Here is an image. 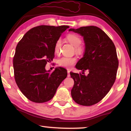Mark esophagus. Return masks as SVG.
Returning <instances> with one entry per match:
<instances>
[{"mask_svg":"<svg viewBox=\"0 0 131 131\" xmlns=\"http://www.w3.org/2000/svg\"><path fill=\"white\" fill-rule=\"evenodd\" d=\"M70 71L69 70H68V77H70Z\"/></svg>","mask_w":131,"mask_h":131,"instance_id":"esophagus-1","label":"esophagus"}]
</instances>
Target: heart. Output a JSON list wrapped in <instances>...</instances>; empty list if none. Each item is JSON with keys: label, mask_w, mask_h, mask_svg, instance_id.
<instances>
[{"label": "heart", "mask_w": 131, "mask_h": 131, "mask_svg": "<svg viewBox=\"0 0 131 131\" xmlns=\"http://www.w3.org/2000/svg\"><path fill=\"white\" fill-rule=\"evenodd\" d=\"M66 39L70 44L75 47V51L77 53H81L83 51V47L80 46L81 44V39L79 35L74 34H69ZM61 41L60 39L58 40L55 43L54 46V51L56 54H58L59 52L61 47ZM77 59L75 57H64L61 58L58 61V63L59 66L62 67L70 68L72 66H73L76 63Z\"/></svg>", "instance_id": "b5f03b06"}]
</instances>
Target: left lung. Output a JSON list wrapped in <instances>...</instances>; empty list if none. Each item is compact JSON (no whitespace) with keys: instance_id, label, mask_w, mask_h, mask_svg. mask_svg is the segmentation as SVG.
Listing matches in <instances>:
<instances>
[{"instance_id":"left-lung-1","label":"left lung","mask_w":131,"mask_h":131,"mask_svg":"<svg viewBox=\"0 0 131 131\" xmlns=\"http://www.w3.org/2000/svg\"><path fill=\"white\" fill-rule=\"evenodd\" d=\"M69 31L83 37L85 51L76 68L89 72L87 76L70 73L74 82L71 95L80 105H95L109 92L116 80L118 67L116 47L105 32L96 26L71 28Z\"/></svg>"}]
</instances>
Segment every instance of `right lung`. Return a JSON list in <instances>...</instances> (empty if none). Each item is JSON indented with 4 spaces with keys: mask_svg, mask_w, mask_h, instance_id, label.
<instances>
[{
    "mask_svg": "<svg viewBox=\"0 0 131 131\" xmlns=\"http://www.w3.org/2000/svg\"><path fill=\"white\" fill-rule=\"evenodd\" d=\"M67 25H40L28 30L18 43L13 58L14 78L22 93L30 101L44 103L54 97L67 77L65 69L54 72L45 66L54 58V46Z\"/></svg>",
    "mask_w": 131,
    "mask_h": 131,
    "instance_id": "1",
    "label": "right lung"
}]
</instances>
